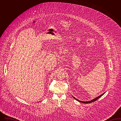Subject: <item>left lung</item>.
Returning a JSON list of instances; mask_svg holds the SVG:
<instances>
[{"instance_id": "obj_1", "label": "left lung", "mask_w": 121, "mask_h": 121, "mask_svg": "<svg viewBox=\"0 0 121 121\" xmlns=\"http://www.w3.org/2000/svg\"><path fill=\"white\" fill-rule=\"evenodd\" d=\"M105 93V92H104V93H103L102 94L100 95V96H98L97 98H95L93 99L92 100H90V101H80V100H79L77 99V98H75V97H74L73 96H73V98L75 99V100H76L77 101H78V102H80V103H83V104H90V103H92V102H94L96 101L97 100H98V98H99L100 97H101Z\"/></svg>"}]
</instances>
